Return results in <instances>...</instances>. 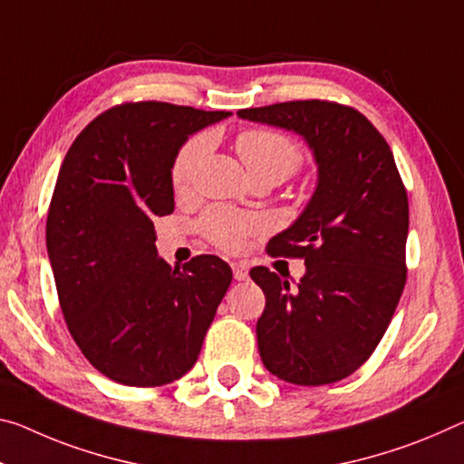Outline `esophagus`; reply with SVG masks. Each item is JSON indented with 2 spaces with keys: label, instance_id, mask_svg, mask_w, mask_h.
<instances>
[{
  "label": "esophagus",
  "instance_id": "obj_1",
  "mask_svg": "<svg viewBox=\"0 0 464 464\" xmlns=\"http://www.w3.org/2000/svg\"><path fill=\"white\" fill-rule=\"evenodd\" d=\"M231 268H233L235 281H246L247 272H249V264L247 262H233Z\"/></svg>",
  "mask_w": 464,
  "mask_h": 464
}]
</instances>
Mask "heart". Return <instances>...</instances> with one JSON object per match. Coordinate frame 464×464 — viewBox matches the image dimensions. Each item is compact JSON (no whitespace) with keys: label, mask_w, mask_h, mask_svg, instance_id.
<instances>
[{"label":"heart","mask_w":464,"mask_h":464,"mask_svg":"<svg viewBox=\"0 0 464 464\" xmlns=\"http://www.w3.org/2000/svg\"><path fill=\"white\" fill-rule=\"evenodd\" d=\"M235 150H237L241 163L246 165L249 178H266L276 179L278 183L291 178L297 171L304 154L299 146L291 138L272 130H246L235 140ZM206 152V138L196 136L188 140L179 150L173 163L171 179L178 192L189 188L194 173ZM260 229V218L254 215H244L229 208H210L200 218V231L212 244L227 252H235L244 246L247 233Z\"/></svg>","instance_id":"obj_1"}]
</instances>
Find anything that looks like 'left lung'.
I'll list each match as a JSON object with an SVG mask.
<instances>
[{
    "label": "left lung",
    "instance_id": "obj_1",
    "mask_svg": "<svg viewBox=\"0 0 464 464\" xmlns=\"http://www.w3.org/2000/svg\"><path fill=\"white\" fill-rule=\"evenodd\" d=\"M237 115L295 131L318 167L304 212L266 247L305 260L297 289L266 266L249 270L266 295L256 324L262 363L291 384H333L378 347L407 281L409 202L399 169L380 131L351 107L291 101Z\"/></svg>",
    "mask_w": 464,
    "mask_h": 464
}]
</instances>
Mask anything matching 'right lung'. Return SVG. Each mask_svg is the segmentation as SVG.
<instances>
[{
  "label": "right lung",
  "mask_w": 464,
  "mask_h": 464,
  "mask_svg": "<svg viewBox=\"0 0 464 464\" xmlns=\"http://www.w3.org/2000/svg\"><path fill=\"white\" fill-rule=\"evenodd\" d=\"M229 111L142 101L88 123L65 154L47 215L63 318L92 367L120 384L163 386L192 370L233 272L217 256L171 268L154 217L171 215L186 140Z\"/></svg>",
  "instance_id": "right-lung-1"
}]
</instances>
